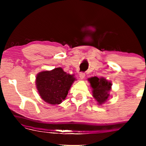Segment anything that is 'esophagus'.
I'll list each match as a JSON object with an SVG mask.
<instances>
[{
	"label": "esophagus",
	"mask_w": 146,
	"mask_h": 146,
	"mask_svg": "<svg viewBox=\"0 0 146 146\" xmlns=\"http://www.w3.org/2000/svg\"><path fill=\"white\" fill-rule=\"evenodd\" d=\"M79 77L80 79H84L85 77V73H83V72H80L79 74Z\"/></svg>",
	"instance_id": "esophagus-1"
}]
</instances>
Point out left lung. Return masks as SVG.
<instances>
[{"mask_svg": "<svg viewBox=\"0 0 146 146\" xmlns=\"http://www.w3.org/2000/svg\"><path fill=\"white\" fill-rule=\"evenodd\" d=\"M90 84L92 96L98 105L105 103L110 96V91L111 90V82L108 81L105 78L91 77L88 79Z\"/></svg>", "mask_w": 146, "mask_h": 146, "instance_id": "left-lung-1", "label": "left lung"}]
</instances>
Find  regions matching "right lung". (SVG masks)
Here are the masks:
<instances>
[{"label":"right lung","mask_w":146,"mask_h":146,"mask_svg":"<svg viewBox=\"0 0 146 146\" xmlns=\"http://www.w3.org/2000/svg\"><path fill=\"white\" fill-rule=\"evenodd\" d=\"M76 80L74 75L67 74L58 67L38 73L35 83L42 100L50 104L56 105L64 100Z\"/></svg>","instance_id":"right-lung-1"}]
</instances>
